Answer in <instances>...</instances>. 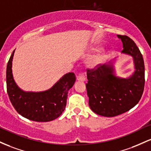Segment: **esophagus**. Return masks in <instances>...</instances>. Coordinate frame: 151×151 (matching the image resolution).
I'll list each match as a JSON object with an SVG mask.
<instances>
[{
  "label": "esophagus",
  "instance_id": "1",
  "mask_svg": "<svg viewBox=\"0 0 151 151\" xmlns=\"http://www.w3.org/2000/svg\"><path fill=\"white\" fill-rule=\"evenodd\" d=\"M77 81H79V82H84V81H86V78H85L83 75H82V74H80V75H79L77 77Z\"/></svg>",
  "mask_w": 151,
  "mask_h": 151
}]
</instances>
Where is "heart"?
<instances>
[{"label":"heart","mask_w":151,"mask_h":151,"mask_svg":"<svg viewBox=\"0 0 151 151\" xmlns=\"http://www.w3.org/2000/svg\"><path fill=\"white\" fill-rule=\"evenodd\" d=\"M100 50H101V48H100L99 46H94L91 48V52L92 53H97V52H99ZM106 56H107V53H105V52H102V53H99L97 56L95 58L94 60L91 62V65L92 67L96 66V65H98V64L101 63L102 62L105 58H106Z\"/></svg>","instance_id":"b5f03b06"}]
</instances>
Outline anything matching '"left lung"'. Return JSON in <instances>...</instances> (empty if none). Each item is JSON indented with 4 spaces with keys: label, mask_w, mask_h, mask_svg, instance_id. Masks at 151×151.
<instances>
[{
    "label": "left lung",
    "mask_w": 151,
    "mask_h": 151,
    "mask_svg": "<svg viewBox=\"0 0 151 151\" xmlns=\"http://www.w3.org/2000/svg\"><path fill=\"white\" fill-rule=\"evenodd\" d=\"M121 40V53L133 58L134 72L128 78L117 76L113 63L100 65L88 70L86 83L88 103L96 114L113 117L126 113L133 108L141 98L145 85V66L143 55L132 39L117 35Z\"/></svg>",
    "instance_id": "left-lung-1"
}]
</instances>
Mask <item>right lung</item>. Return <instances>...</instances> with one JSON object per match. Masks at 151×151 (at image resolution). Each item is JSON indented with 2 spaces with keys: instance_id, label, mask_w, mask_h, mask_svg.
<instances>
[{
  "instance_id": "1",
  "label": "right lung",
  "mask_w": 151,
  "mask_h": 151,
  "mask_svg": "<svg viewBox=\"0 0 151 151\" xmlns=\"http://www.w3.org/2000/svg\"><path fill=\"white\" fill-rule=\"evenodd\" d=\"M13 50L6 69L7 92L16 111L27 119L48 122L58 118L65 110L68 93L76 82L73 73L63 76L50 88L40 92L25 91L18 87L13 78L12 63Z\"/></svg>"
}]
</instances>
